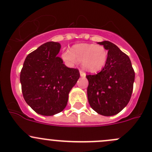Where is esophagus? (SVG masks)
<instances>
[{
	"label": "esophagus",
	"instance_id": "obj_1",
	"mask_svg": "<svg viewBox=\"0 0 152 152\" xmlns=\"http://www.w3.org/2000/svg\"><path fill=\"white\" fill-rule=\"evenodd\" d=\"M79 73H80V76H81V77H85V76H86V73H84V72L82 70H80Z\"/></svg>",
	"mask_w": 152,
	"mask_h": 152
}]
</instances>
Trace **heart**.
I'll use <instances>...</instances> for the list:
<instances>
[{
  "label": "heart",
  "mask_w": 152,
  "mask_h": 152,
  "mask_svg": "<svg viewBox=\"0 0 152 152\" xmlns=\"http://www.w3.org/2000/svg\"><path fill=\"white\" fill-rule=\"evenodd\" d=\"M62 57L69 64L80 62L84 69L96 73L105 67L108 60V51L102 45L79 44L73 46L71 51L64 52Z\"/></svg>",
  "instance_id": "1"
}]
</instances>
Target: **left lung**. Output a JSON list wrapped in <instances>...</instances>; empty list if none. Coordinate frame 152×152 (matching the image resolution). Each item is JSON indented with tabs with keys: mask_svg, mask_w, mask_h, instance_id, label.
I'll return each mask as SVG.
<instances>
[{
	"mask_svg": "<svg viewBox=\"0 0 152 152\" xmlns=\"http://www.w3.org/2000/svg\"><path fill=\"white\" fill-rule=\"evenodd\" d=\"M108 50V60L100 73L87 75V97L91 108L103 116L117 114L128 104L135 72L129 57L108 41L98 42Z\"/></svg>",
	"mask_w": 152,
	"mask_h": 152,
	"instance_id": "8db88e82",
	"label": "left lung"
}]
</instances>
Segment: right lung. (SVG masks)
Listing matches in <instances>:
<instances>
[{"label":"right lung","instance_id":"1","mask_svg":"<svg viewBox=\"0 0 152 152\" xmlns=\"http://www.w3.org/2000/svg\"><path fill=\"white\" fill-rule=\"evenodd\" d=\"M60 43H45L27 56L20 73L22 92L25 102L43 116L61 112L68 95L79 79L78 69L65 66L57 54Z\"/></svg>","mask_w":152,"mask_h":152}]
</instances>
